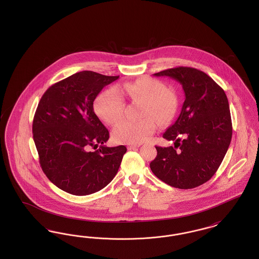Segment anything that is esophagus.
I'll return each instance as SVG.
<instances>
[{
	"instance_id": "34e87169",
	"label": "esophagus",
	"mask_w": 259,
	"mask_h": 259,
	"mask_svg": "<svg viewBox=\"0 0 259 259\" xmlns=\"http://www.w3.org/2000/svg\"><path fill=\"white\" fill-rule=\"evenodd\" d=\"M140 145H137V144H132V145H128L127 148L128 149H134V148H139Z\"/></svg>"
}]
</instances>
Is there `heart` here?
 <instances>
[{
	"instance_id": "b5f03b06",
	"label": "heart",
	"mask_w": 259,
	"mask_h": 259,
	"mask_svg": "<svg viewBox=\"0 0 259 259\" xmlns=\"http://www.w3.org/2000/svg\"><path fill=\"white\" fill-rule=\"evenodd\" d=\"M127 96L133 102L143 103L140 121L124 120L112 130V140L118 144H140L149 139L156 130L157 122L169 123L176 115L179 100L172 89L151 77H142L127 82L123 87L110 88L102 92L94 102L99 117L109 125L117 123L124 113V100Z\"/></svg>"
}]
</instances>
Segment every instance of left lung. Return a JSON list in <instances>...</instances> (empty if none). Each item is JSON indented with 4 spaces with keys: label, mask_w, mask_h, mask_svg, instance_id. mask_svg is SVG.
<instances>
[{
    "label": "left lung",
    "mask_w": 259,
    "mask_h": 259,
    "mask_svg": "<svg viewBox=\"0 0 259 259\" xmlns=\"http://www.w3.org/2000/svg\"><path fill=\"white\" fill-rule=\"evenodd\" d=\"M170 76L185 91L181 113L163 138L175 147H155L152 172L167 185L190 189L205 184L218 171L229 148L232 122L224 90L202 71L178 67L153 74Z\"/></svg>",
    "instance_id": "obj_1"
}]
</instances>
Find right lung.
<instances>
[{"label": "right lung", "mask_w": 259, "mask_h": 259, "mask_svg": "<svg viewBox=\"0 0 259 259\" xmlns=\"http://www.w3.org/2000/svg\"><path fill=\"white\" fill-rule=\"evenodd\" d=\"M119 77L82 71L50 87L33 120L39 164L53 185L77 196L109 185L127 148H108L110 134L93 109L101 90ZM100 148L90 152V147ZM95 149V148H94Z\"/></svg>", "instance_id": "right-lung-1"}]
</instances>
